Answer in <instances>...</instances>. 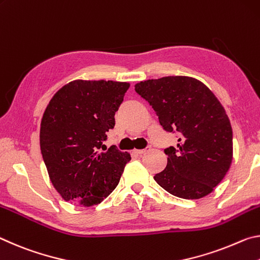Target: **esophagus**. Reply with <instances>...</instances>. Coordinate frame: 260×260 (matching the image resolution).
Returning <instances> with one entry per match:
<instances>
[{
  "mask_svg": "<svg viewBox=\"0 0 260 260\" xmlns=\"http://www.w3.org/2000/svg\"><path fill=\"white\" fill-rule=\"evenodd\" d=\"M150 150H151V147H150V146H147V147L144 148V150H135V151H134V153H136V154L142 155V154H144V153H146V152H148Z\"/></svg>",
  "mask_w": 260,
  "mask_h": 260,
  "instance_id": "obj_1",
  "label": "esophagus"
}]
</instances>
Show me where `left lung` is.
<instances>
[{"label":"left lung","instance_id":"obj_1","mask_svg":"<svg viewBox=\"0 0 260 260\" xmlns=\"http://www.w3.org/2000/svg\"><path fill=\"white\" fill-rule=\"evenodd\" d=\"M164 130L178 135L177 146L165 148L167 166L154 180L169 193L199 199L211 193L233 160V130L220 101L192 77L168 76L135 85Z\"/></svg>","mask_w":260,"mask_h":260}]
</instances>
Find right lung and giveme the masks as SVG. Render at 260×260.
Instances as JSON below:
<instances>
[{"mask_svg":"<svg viewBox=\"0 0 260 260\" xmlns=\"http://www.w3.org/2000/svg\"><path fill=\"white\" fill-rule=\"evenodd\" d=\"M130 87L113 80H74L55 93L44 113L40 148L54 188L66 202L98 205L120 182L130 153L113 145L106 133Z\"/></svg>","mask_w":260,"mask_h":260,"instance_id":"add662e5","label":"right lung"}]
</instances>
